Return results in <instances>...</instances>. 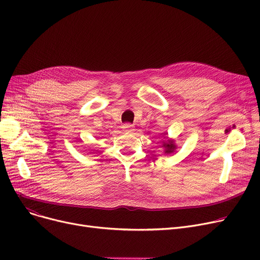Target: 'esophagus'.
Instances as JSON below:
<instances>
[{"label": "esophagus", "instance_id": "esophagus-1", "mask_svg": "<svg viewBox=\"0 0 260 260\" xmlns=\"http://www.w3.org/2000/svg\"><path fill=\"white\" fill-rule=\"evenodd\" d=\"M123 127V129H124L125 132H127V133H132V132H134L135 131V128H134V126L133 125H131V124H124L122 126Z\"/></svg>", "mask_w": 260, "mask_h": 260}]
</instances>
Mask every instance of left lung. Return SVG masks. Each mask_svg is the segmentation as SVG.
I'll return each mask as SVG.
<instances>
[{
  "instance_id": "1",
  "label": "left lung",
  "mask_w": 260,
  "mask_h": 260,
  "mask_svg": "<svg viewBox=\"0 0 260 260\" xmlns=\"http://www.w3.org/2000/svg\"><path fill=\"white\" fill-rule=\"evenodd\" d=\"M163 136H165V135H163ZM161 147L165 148V149H163V152H165V154L168 155V154H173L176 151L177 144L175 143L174 139H171V138L168 137V136H166L165 140L162 141Z\"/></svg>"
}]
</instances>
